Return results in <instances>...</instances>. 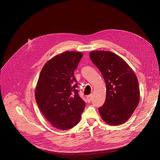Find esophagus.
Listing matches in <instances>:
<instances>
[{
  "label": "esophagus",
  "mask_w": 160,
  "mask_h": 160,
  "mask_svg": "<svg viewBox=\"0 0 160 160\" xmlns=\"http://www.w3.org/2000/svg\"><path fill=\"white\" fill-rule=\"evenodd\" d=\"M87 99L88 102H90L92 99V95H90L87 96Z\"/></svg>",
  "instance_id": "obj_1"
}]
</instances>
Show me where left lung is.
Returning a JSON list of instances; mask_svg holds the SVG:
<instances>
[{
  "label": "left lung",
  "mask_w": 160,
  "mask_h": 160,
  "mask_svg": "<svg viewBox=\"0 0 160 160\" xmlns=\"http://www.w3.org/2000/svg\"><path fill=\"white\" fill-rule=\"evenodd\" d=\"M90 58L106 83V100L98 108L100 116L110 125H121L128 121L138 104L137 78L128 65L113 52L92 51Z\"/></svg>",
  "instance_id": "left-lung-1"
}]
</instances>
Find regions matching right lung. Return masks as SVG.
Instances as JSON below:
<instances>
[{
    "instance_id": "1",
    "label": "right lung",
    "mask_w": 160,
    "mask_h": 160,
    "mask_svg": "<svg viewBox=\"0 0 160 160\" xmlns=\"http://www.w3.org/2000/svg\"><path fill=\"white\" fill-rule=\"evenodd\" d=\"M82 57L81 52L66 51L48 61L41 71L36 101L44 118L57 128L76 126L85 109V102L78 95L73 74Z\"/></svg>"
}]
</instances>
